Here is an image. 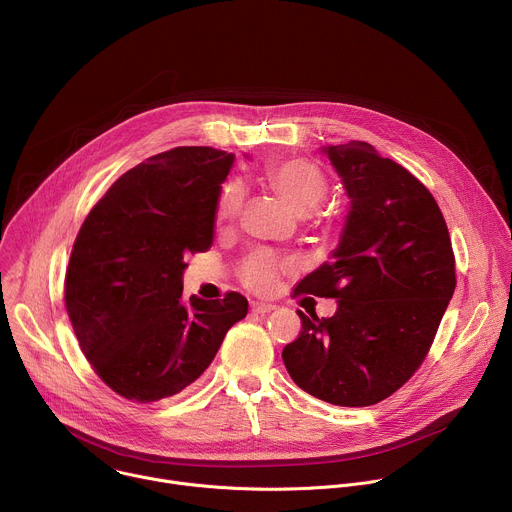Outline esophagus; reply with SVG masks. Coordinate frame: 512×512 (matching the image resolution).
Here are the masks:
<instances>
[{"instance_id":"1","label":"esophagus","mask_w":512,"mask_h":512,"mask_svg":"<svg viewBox=\"0 0 512 512\" xmlns=\"http://www.w3.org/2000/svg\"><path fill=\"white\" fill-rule=\"evenodd\" d=\"M251 310H253L255 314H269V312L275 310V306H273V304H265V302H253V304H251Z\"/></svg>"}]
</instances>
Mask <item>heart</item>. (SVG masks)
<instances>
[{"instance_id": "b5f03b06", "label": "heart", "mask_w": 512, "mask_h": 512, "mask_svg": "<svg viewBox=\"0 0 512 512\" xmlns=\"http://www.w3.org/2000/svg\"><path fill=\"white\" fill-rule=\"evenodd\" d=\"M265 178L269 186L279 194V198L298 214L312 212L328 194V178L326 174L304 158H291L283 162L269 164L265 170ZM245 190L239 182H229L216 200V221L221 225H229L235 221L243 206ZM291 263L271 251L253 253L241 267L243 283L257 291L267 294L271 291L281 275L289 271Z\"/></svg>"}]
</instances>
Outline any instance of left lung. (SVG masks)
Masks as SVG:
<instances>
[{
  "mask_svg": "<svg viewBox=\"0 0 512 512\" xmlns=\"http://www.w3.org/2000/svg\"><path fill=\"white\" fill-rule=\"evenodd\" d=\"M350 210L332 261L294 296L336 298L332 318L306 316L281 352L294 383L342 407L375 405L423 362L456 289L444 214L431 192L367 141L324 145Z\"/></svg>",
  "mask_w": 512,
  "mask_h": 512,
  "instance_id": "1",
  "label": "left lung"
}]
</instances>
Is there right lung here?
Returning a JSON list of instances; mask_svg holds the SVG:
<instances>
[{"instance_id":"obj_1","label":"right lung","mask_w":512,"mask_h":512,"mask_svg":"<svg viewBox=\"0 0 512 512\" xmlns=\"http://www.w3.org/2000/svg\"><path fill=\"white\" fill-rule=\"evenodd\" d=\"M235 156L190 145L125 172L85 218L64 304L83 354L117 395L152 403L192 385L247 300L182 298L184 257L210 249Z\"/></svg>"}]
</instances>
